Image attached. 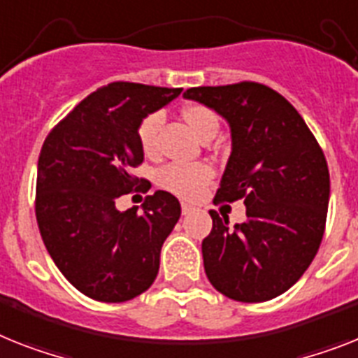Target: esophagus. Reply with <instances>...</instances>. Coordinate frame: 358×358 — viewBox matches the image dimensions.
Wrapping results in <instances>:
<instances>
[{"instance_id": "1", "label": "esophagus", "mask_w": 358, "mask_h": 358, "mask_svg": "<svg viewBox=\"0 0 358 358\" xmlns=\"http://www.w3.org/2000/svg\"><path fill=\"white\" fill-rule=\"evenodd\" d=\"M181 210H182V214H190V212H194L196 210V206L192 205V203H186V201H182L181 203Z\"/></svg>"}]
</instances>
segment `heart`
<instances>
[{
  "instance_id": "b5f03b06",
  "label": "heart",
  "mask_w": 358,
  "mask_h": 358,
  "mask_svg": "<svg viewBox=\"0 0 358 358\" xmlns=\"http://www.w3.org/2000/svg\"><path fill=\"white\" fill-rule=\"evenodd\" d=\"M182 119L197 137H203L210 129H217V119L214 111L206 106L188 104L182 109ZM159 126H161V113H148L138 122L137 138L144 153H153L155 150ZM212 177H214V170L206 162H190V164L172 162L159 170L157 182L161 188L172 192L176 196L196 197L208 185Z\"/></svg>"
}]
</instances>
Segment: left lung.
<instances>
[{
	"instance_id": "1",
	"label": "left lung",
	"mask_w": 358,
	"mask_h": 358,
	"mask_svg": "<svg viewBox=\"0 0 358 358\" xmlns=\"http://www.w3.org/2000/svg\"><path fill=\"white\" fill-rule=\"evenodd\" d=\"M186 99L215 109L232 131V153L215 201L243 199L247 221L230 227L210 210L205 273L236 302H267L302 278L324 238L329 170L302 115L258 82L190 87Z\"/></svg>"
}]
</instances>
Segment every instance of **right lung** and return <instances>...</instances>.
<instances>
[{
    "mask_svg": "<svg viewBox=\"0 0 358 358\" xmlns=\"http://www.w3.org/2000/svg\"><path fill=\"white\" fill-rule=\"evenodd\" d=\"M181 91L133 82L99 87L41 146L34 203L41 239L60 273L93 300L126 302L157 278L161 247L181 217L179 201L157 190L143 212H120L115 201L146 188V179L133 176L144 161L137 126Z\"/></svg>",
    "mask_w": 358,
    "mask_h": 358,
    "instance_id": "obj_1",
    "label": "right lung"
}]
</instances>
